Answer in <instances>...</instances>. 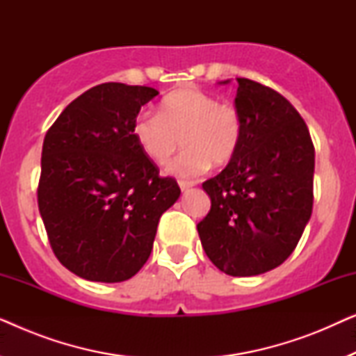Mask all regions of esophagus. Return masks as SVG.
Here are the masks:
<instances>
[{
    "label": "esophagus",
    "mask_w": 356,
    "mask_h": 356,
    "mask_svg": "<svg viewBox=\"0 0 356 356\" xmlns=\"http://www.w3.org/2000/svg\"><path fill=\"white\" fill-rule=\"evenodd\" d=\"M178 183H179V188H181V191H188L189 188L194 186L193 181H184V179H179Z\"/></svg>",
    "instance_id": "1"
}]
</instances>
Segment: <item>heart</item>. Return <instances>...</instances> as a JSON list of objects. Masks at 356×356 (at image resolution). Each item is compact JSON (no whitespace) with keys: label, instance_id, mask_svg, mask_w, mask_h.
Segmentation results:
<instances>
[{"label":"heart","instance_id":"obj_1","mask_svg":"<svg viewBox=\"0 0 356 356\" xmlns=\"http://www.w3.org/2000/svg\"><path fill=\"white\" fill-rule=\"evenodd\" d=\"M243 115L232 102L196 86L183 87L163 97L157 113H140L133 136L149 160L165 165L181 147L186 149L170 165L179 178H194L211 162L223 167L235 157L243 139Z\"/></svg>","mask_w":356,"mask_h":356}]
</instances>
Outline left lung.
<instances>
[{
	"label": "left lung",
	"mask_w": 356,
	"mask_h": 356,
	"mask_svg": "<svg viewBox=\"0 0 356 356\" xmlns=\"http://www.w3.org/2000/svg\"><path fill=\"white\" fill-rule=\"evenodd\" d=\"M243 139L232 162L202 183L211 211L197 223L213 266L233 277L275 269L313 212L314 145L295 106L270 87L238 77Z\"/></svg>",
	"instance_id": "1"
}]
</instances>
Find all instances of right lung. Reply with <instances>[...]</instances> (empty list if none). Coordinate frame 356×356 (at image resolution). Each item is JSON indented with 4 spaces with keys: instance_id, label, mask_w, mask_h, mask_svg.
<instances>
[{
    "instance_id": "1",
    "label": "right lung",
    "mask_w": 356,
    "mask_h": 356,
    "mask_svg": "<svg viewBox=\"0 0 356 356\" xmlns=\"http://www.w3.org/2000/svg\"><path fill=\"white\" fill-rule=\"evenodd\" d=\"M159 92L105 82L86 90L47 131L38 211L58 261L90 282H123L149 259L177 179L139 149L133 124Z\"/></svg>"
}]
</instances>
